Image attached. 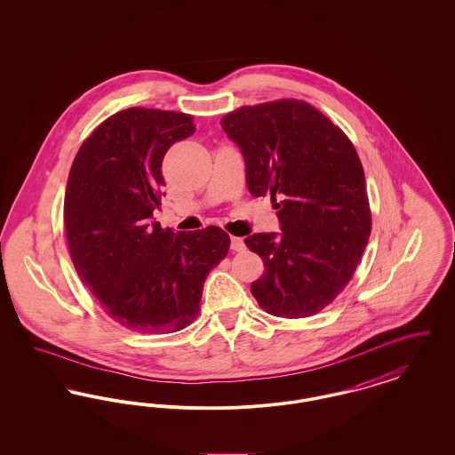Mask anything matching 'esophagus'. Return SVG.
<instances>
[{"label": "esophagus", "instance_id": "obj_1", "mask_svg": "<svg viewBox=\"0 0 455 455\" xmlns=\"http://www.w3.org/2000/svg\"><path fill=\"white\" fill-rule=\"evenodd\" d=\"M230 247L234 249V251H243L245 249V243H243V238L240 237H230Z\"/></svg>", "mask_w": 455, "mask_h": 455}]
</instances>
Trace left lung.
<instances>
[{
    "instance_id": "left-lung-1",
    "label": "left lung",
    "mask_w": 455,
    "mask_h": 455,
    "mask_svg": "<svg viewBox=\"0 0 455 455\" xmlns=\"http://www.w3.org/2000/svg\"><path fill=\"white\" fill-rule=\"evenodd\" d=\"M221 128L245 162L251 195L271 196L282 232L252 234L264 260L251 284L276 317H308L347 286L371 230L365 173L347 134L302 100L242 108Z\"/></svg>"
}]
</instances>
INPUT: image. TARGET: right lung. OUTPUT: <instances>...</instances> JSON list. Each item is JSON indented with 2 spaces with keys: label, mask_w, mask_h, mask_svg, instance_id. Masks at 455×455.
<instances>
[{
  "label": "right lung",
  "mask_w": 455,
  "mask_h": 455,
  "mask_svg": "<svg viewBox=\"0 0 455 455\" xmlns=\"http://www.w3.org/2000/svg\"><path fill=\"white\" fill-rule=\"evenodd\" d=\"M196 131L193 117L156 108L119 110L75 156L65 196L69 254L82 283L119 324L167 334L191 324L203 284L230 237L218 227L164 230L162 160Z\"/></svg>",
  "instance_id": "add662e5"
}]
</instances>
